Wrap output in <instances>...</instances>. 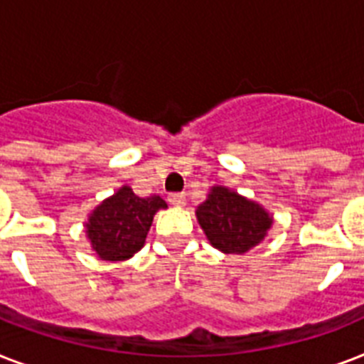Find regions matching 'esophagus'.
Instances as JSON below:
<instances>
[{"mask_svg":"<svg viewBox=\"0 0 364 364\" xmlns=\"http://www.w3.org/2000/svg\"><path fill=\"white\" fill-rule=\"evenodd\" d=\"M168 200H170L171 205H185V202H187V194H185V193H171L170 196H168Z\"/></svg>","mask_w":364,"mask_h":364,"instance_id":"34e87169","label":"esophagus"}]
</instances>
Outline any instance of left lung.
I'll list each match as a JSON object with an SVG mask.
<instances>
[{
    "label": "left lung",
    "instance_id": "obj_1",
    "mask_svg": "<svg viewBox=\"0 0 364 364\" xmlns=\"http://www.w3.org/2000/svg\"><path fill=\"white\" fill-rule=\"evenodd\" d=\"M196 219L211 245L227 255L247 253L266 238L274 223L262 205L223 185L211 187Z\"/></svg>",
    "mask_w": 364,
    "mask_h": 364
}]
</instances>
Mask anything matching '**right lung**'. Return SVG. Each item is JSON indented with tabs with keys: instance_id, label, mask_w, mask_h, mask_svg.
I'll return each instance as SVG.
<instances>
[{
	"instance_id": "add662e5",
	"label": "right lung",
	"mask_w": 364,
	"mask_h": 364,
	"mask_svg": "<svg viewBox=\"0 0 364 364\" xmlns=\"http://www.w3.org/2000/svg\"><path fill=\"white\" fill-rule=\"evenodd\" d=\"M168 208L160 196L139 198L128 185L96 205L88 215L87 236L102 260H126L143 247L153 217Z\"/></svg>"
}]
</instances>
